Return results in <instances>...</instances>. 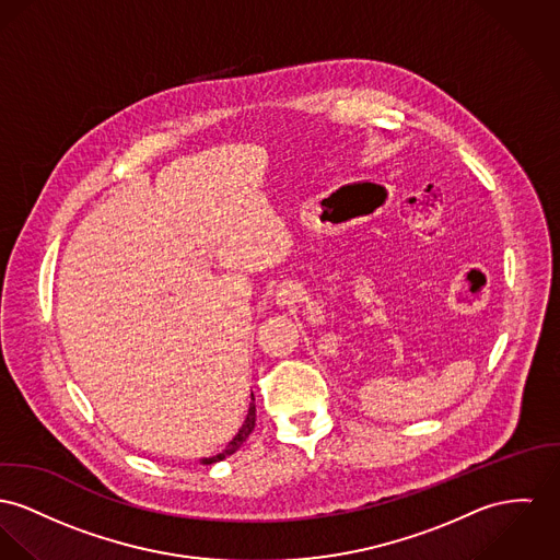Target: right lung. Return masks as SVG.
<instances>
[{"label":"right lung","instance_id":"add662e5","mask_svg":"<svg viewBox=\"0 0 560 560\" xmlns=\"http://www.w3.org/2000/svg\"><path fill=\"white\" fill-rule=\"evenodd\" d=\"M256 429V398H254V394H252V402H249V411H247V418H245V424L238 429L236 432V436L225 445V450L221 452V454H217V456H211V458H202L200 463L202 465H215L219 460H223L225 456H232L245 441H247V436L252 434V431Z\"/></svg>","mask_w":560,"mask_h":560}]
</instances>
